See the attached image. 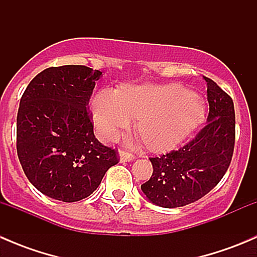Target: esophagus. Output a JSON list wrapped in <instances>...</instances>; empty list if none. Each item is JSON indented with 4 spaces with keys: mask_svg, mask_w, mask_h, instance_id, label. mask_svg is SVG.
Here are the masks:
<instances>
[{
    "mask_svg": "<svg viewBox=\"0 0 257 257\" xmlns=\"http://www.w3.org/2000/svg\"><path fill=\"white\" fill-rule=\"evenodd\" d=\"M119 158H120L121 162H132V160L136 159V157L133 154H131L128 152H124V150L119 152Z\"/></svg>",
    "mask_w": 257,
    "mask_h": 257,
    "instance_id": "1",
    "label": "esophagus"
}]
</instances>
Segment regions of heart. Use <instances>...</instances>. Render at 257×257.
<instances>
[{
    "label": "heart",
    "instance_id": "1",
    "mask_svg": "<svg viewBox=\"0 0 257 257\" xmlns=\"http://www.w3.org/2000/svg\"><path fill=\"white\" fill-rule=\"evenodd\" d=\"M93 118L100 133L112 137L138 118L137 131L149 149L165 152L180 143L204 118L200 98L178 84L124 85L103 89L93 99Z\"/></svg>",
    "mask_w": 257,
    "mask_h": 257
}]
</instances>
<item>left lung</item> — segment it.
<instances>
[{
  "instance_id": "left-lung-1",
  "label": "left lung",
  "mask_w": 257,
  "mask_h": 257,
  "mask_svg": "<svg viewBox=\"0 0 257 257\" xmlns=\"http://www.w3.org/2000/svg\"><path fill=\"white\" fill-rule=\"evenodd\" d=\"M204 79L208 88V123L180 149L149 158L153 175L141 188L150 203L162 208H179L201 199L219 184L231 163L234 102L214 80Z\"/></svg>"
}]
</instances>
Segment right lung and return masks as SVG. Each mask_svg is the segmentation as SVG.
Masks as SVG:
<instances>
[{
	"instance_id": "right-lung-1",
	"label": "right lung",
	"mask_w": 257,
	"mask_h": 257,
	"mask_svg": "<svg viewBox=\"0 0 257 257\" xmlns=\"http://www.w3.org/2000/svg\"><path fill=\"white\" fill-rule=\"evenodd\" d=\"M100 71L85 66L51 67L26 88L17 113V155L37 190L64 203L89 196L116 150L98 142L88 102Z\"/></svg>"
}]
</instances>
